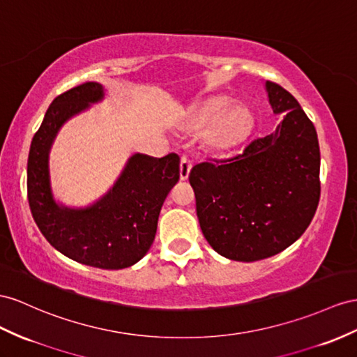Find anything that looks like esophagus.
I'll return each instance as SVG.
<instances>
[{
  "label": "esophagus",
  "instance_id": "esophagus-1",
  "mask_svg": "<svg viewBox=\"0 0 357 357\" xmlns=\"http://www.w3.org/2000/svg\"><path fill=\"white\" fill-rule=\"evenodd\" d=\"M191 166H193V162H191V160L188 157H185V155H182V157H181V166H179V176H181L182 181L188 178V173L191 170Z\"/></svg>",
  "mask_w": 357,
  "mask_h": 357
}]
</instances>
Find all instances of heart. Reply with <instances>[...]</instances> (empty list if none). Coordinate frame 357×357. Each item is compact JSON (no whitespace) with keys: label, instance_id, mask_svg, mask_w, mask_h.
Returning <instances> with one entry per match:
<instances>
[{"label":"heart","instance_id":"1","mask_svg":"<svg viewBox=\"0 0 357 357\" xmlns=\"http://www.w3.org/2000/svg\"><path fill=\"white\" fill-rule=\"evenodd\" d=\"M227 100L218 99L200 107L193 114L191 122L202 126L215 119L208 131V142L215 148H231L245 139L252 128V114L245 107H234L227 112Z\"/></svg>","mask_w":357,"mask_h":357}]
</instances>
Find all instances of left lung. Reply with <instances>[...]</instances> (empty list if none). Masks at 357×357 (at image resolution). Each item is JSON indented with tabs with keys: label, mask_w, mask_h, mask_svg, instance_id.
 I'll return each instance as SVG.
<instances>
[{
	"label": "left lung",
	"mask_w": 357,
	"mask_h": 357,
	"mask_svg": "<svg viewBox=\"0 0 357 357\" xmlns=\"http://www.w3.org/2000/svg\"><path fill=\"white\" fill-rule=\"evenodd\" d=\"M276 132L241 153L190 170L200 229L222 257L253 262L285 250L306 231L319 200V146L314 123L288 90L266 83Z\"/></svg>",
	"instance_id": "8db88e82"
}]
</instances>
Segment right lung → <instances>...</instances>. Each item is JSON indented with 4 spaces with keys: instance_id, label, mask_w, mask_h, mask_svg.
<instances>
[{
    "instance_id": "obj_1",
    "label": "right lung",
    "mask_w": 357,
    "mask_h": 357,
    "mask_svg": "<svg viewBox=\"0 0 357 357\" xmlns=\"http://www.w3.org/2000/svg\"><path fill=\"white\" fill-rule=\"evenodd\" d=\"M102 96V86L83 83L52 100L30 146L26 193L34 222L52 248L86 266L121 270L140 261L152 245L164 199L179 179V157L135 153L114 187L93 206H59L48 175L52 140L70 116Z\"/></svg>"
}]
</instances>
